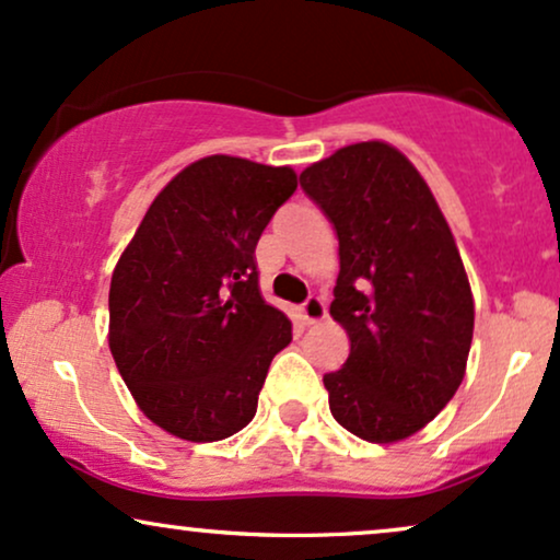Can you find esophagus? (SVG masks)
Listing matches in <instances>:
<instances>
[{"mask_svg": "<svg viewBox=\"0 0 560 560\" xmlns=\"http://www.w3.org/2000/svg\"><path fill=\"white\" fill-rule=\"evenodd\" d=\"M327 317V306L325 301L317 299V295H312V299H306L304 304H301V319L306 322V325H317Z\"/></svg>", "mask_w": 560, "mask_h": 560, "instance_id": "obj_1", "label": "esophagus"}]
</instances>
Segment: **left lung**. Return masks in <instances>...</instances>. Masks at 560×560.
Returning <instances> with one entry per match:
<instances>
[{"mask_svg": "<svg viewBox=\"0 0 560 560\" xmlns=\"http://www.w3.org/2000/svg\"><path fill=\"white\" fill-rule=\"evenodd\" d=\"M301 188L338 233L330 314L351 353L325 374L335 422L370 443L411 438L456 396L475 301L456 241L417 167L385 141L314 162Z\"/></svg>", "mask_w": 560, "mask_h": 560, "instance_id": "1", "label": "left lung"}]
</instances>
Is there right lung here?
I'll return each mask as SVG.
<instances>
[{
	"label": "right lung",
	"instance_id": "right-lung-1",
	"mask_svg": "<svg viewBox=\"0 0 560 560\" xmlns=\"http://www.w3.org/2000/svg\"><path fill=\"white\" fill-rule=\"evenodd\" d=\"M291 167L214 154L160 190L109 285V351L156 427L214 443L256 413L291 319L261 299L256 243L293 196Z\"/></svg>",
	"mask_w": 560,
	"mask_h": 560
}]
</instances>
